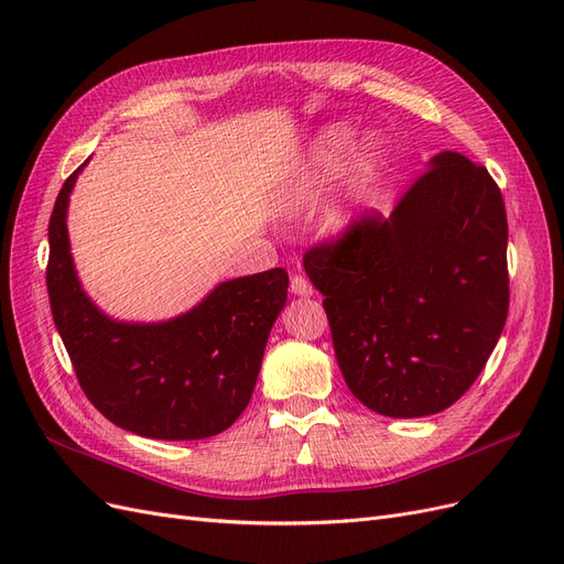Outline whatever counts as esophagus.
<instances>
[{
	"label": "esophagus",
	"instance_id": "obj_1",
	"mask_svg": "<svg viewBox=\"0 0 564 564\" xmlns=\"http://www.w3.org/2000/svg\"><path fill=\"white\" fill-rule=\"evenodd\" d=\"M292 292L296 296H311L313 294V284L305 280L303 275H292Z\"/></svg>",
	"mask_w": 564,
	"mask_h": 564
}]
</instances>
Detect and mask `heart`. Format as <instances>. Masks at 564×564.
I'll use <instances>...</instances> for the list:
<instances>
[{
    "label": "heart",
    "instance_id": "1",
    "mask_svg": "<svg viewBox=\"0 0 564 564\" xmlns=\"http://www.w3.org/2000/svg\"><path fill=\"white\" fill-rule=\"evenodd\" d=\"M348 143H350V139L346 131H327L322 135L315 145L308 169H305V174L296 181L294 191H292L294 207H308L311 202H315L319 197L324 185H327L338 174L340 164H344ZM377 160H379V145L369 141L360 150V160H357V166H360L367 174L373 166H377Z\"/></svg>",
    "mask_w": 564,
    "mask_h": 564
}]
</instances>
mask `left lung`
Masks as SVG:
<instances>
[{"label":"left lung","mask_w":564,"mask_h":564,"mask_svg":"<svg viewBox=\"0 0 564 564\" xmlns=\"http://www.w3.org/2000/svg\"><path fill=\"white\" fill-rule=\"evenodd\" d=\"M508 220L497 181L440 152L388 218L362 212L303 253L352 395L431 416L480 377L508 317Z\"/></svg>","instance_id":"obj_1"}]
</instances>
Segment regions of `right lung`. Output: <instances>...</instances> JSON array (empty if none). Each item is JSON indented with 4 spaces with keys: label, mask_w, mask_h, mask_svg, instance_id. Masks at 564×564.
<instances>
[{
    "label": "right lung",
    "mask_w": 564,
    "mask_h": 564,
    "mask_svg": "<svg viewBox=\"0 0 564 564\" xmlns=\"http://www.w3.org/2000/svg\"><path fill=\"white\" fill-rule=\"evenodd\" d=\"M82 166L65 178L51 212L46 263L51 315L79 388L108 421L135 435L224 433L251 400L268 334L286 301V270L218 284L197 308L162 324L112 322L79 289L67 242V195Z\"/></svg>",
    "instance_id": "1"
}]
</instances>
